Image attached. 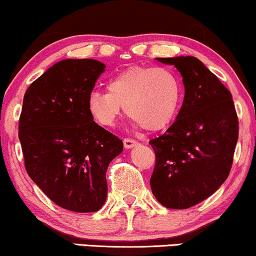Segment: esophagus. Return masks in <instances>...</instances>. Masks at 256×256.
<instances>
[{
  "mask_svg": "<svg viewBox=\"0 0 256 256\" xmlns=\"http://www.w3.org/2000/svg\"><path fill=\"white\" fill-rule=\"evenodd\" d=\"M124 144L126 149H130V148H132V146H138V142H136L135 140H132V138H124Z\"/></svg>",
  "mask_w": 256,
  "mask_h": 256,
  "instance_id": "1",
  "label": "esophagus"
}]
</instances>
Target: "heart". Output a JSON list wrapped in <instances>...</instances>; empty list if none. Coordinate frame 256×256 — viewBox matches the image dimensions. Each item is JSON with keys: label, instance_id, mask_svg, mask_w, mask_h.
<instances>
[{"label": "heart", "instance_id": "1", "mask_svg": "<svg viewBox=\"0 0 256 256\" xmlns=\"http://www.w3.org/2000/svg\"><path fill=\"white\" fill-rule=\"evenodd\" d=\"M108 92L93 90L87 110L102 127H113L122 107L132 124L148 132L169 127L180 112L183 86L169 68L132 66L108 80Z\"/></svg>", "mask_w": 256, "mask_h": 256}]
</instances>
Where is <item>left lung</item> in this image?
Listing matches in <instances>:
<instances>
[{
	"label": "left lung",
	"instance_id": "left-lung-1",
	"mask_svg": "<svg viewBox=\"0 0 256 256\" xmlns=\"http://www.w3.org/2000/svg\"><path fill=\"white\" fill-rule=\"evenodd\" d=\"M156 59L180 71L185 94L174 124L149 142L156 155L150 186L166 208L184 210L208 198L228 177L239 122L232 94L198 58Z\"/></svg>",
	"mask_w": 256,
	"mask_h": 256
}]
</instances>
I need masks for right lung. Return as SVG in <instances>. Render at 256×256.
Here are the masks:
<instances>
[{"label": "right lung", "mask_w": 256, "mask_h": 256, "mask_svg": "<svg viewBox=\"0 0 256 256\" xmlns=\"http://www.w3.org/2000/svg\"><path fill=\"white\" fill-rule=\"evenodd\" d=\"M104 68L94 59H64L24 94L18 138L26 172L68 211L102 208L107 168L124 150L121 140L96 124L87 110V98Z\"/></svg>", "instance_id": "add662e5"}]
</instances>
